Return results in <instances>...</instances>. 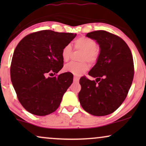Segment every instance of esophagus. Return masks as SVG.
<instances>
[{
	"mask_svg": "<svg viewBox=\"0 0 146 146\" xmlns=\"http://www.w3.org/2000/svg\"><path fill=\"white\" fill-rule=\"evenodd\" d=\"M74 82H79V78H78L76 76L74 77Z\"/></svg>",
	"mask_w": 146,
	"mask_h": 146,
	"instance_id": "obj_1",
	"label": "esophagus"
}]
</instances>
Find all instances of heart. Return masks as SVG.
<instances>
[{"label":"heart","instance_id":"1","mask_svg":"<svg viewBox=\"0 0 146 146\" xmlns=\"http://www.w3.org/2000/svg\"><path fill=\"white\" fill-rule=\"evenodd\" d=\"M76 50L82 51L80 57L81 61H87L90 64H94L98 60L100 55V49L96 46V42L92 38L82 36L77 38L74 42ZM72 49L70 44L66 45L62 50L61 56L64 62H68L70 58ZM64 71L66 72L79 76L86 72L88 65L85 62H70L64 66Z\"/></svg>","mask_w":146,"mask_h":146}]
</instances>
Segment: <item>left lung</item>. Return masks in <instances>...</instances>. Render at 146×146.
Segmentation results:
<instances>
[{"instance_id": "8db88e82", "label": "left lung", "mask_w": 146, "mask_h": 146, "mask_svg": "<svg viewBox=\"0 0 146 146\" xmlns=\"http://www.w3.org/2000/svg\"><path fill=\"white\" fill-rule=\"evenodd\" d=\"M99 44L100 55L88 74L95 80L81 78L80 103L86 111L104 116L116 110L127 96L134 68L130 49L124 40L105 31L88 33Z\"/></svg>"}]
</instances>
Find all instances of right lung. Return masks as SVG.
<instances>
[{
	"label": "right lung",
	"instance_id": "right-lung-1",
	"mask_svg": "<svg viewBox=\"0 0 146 146\" xmlns=\"http://www.w3.org/2000/svg\"><path fill=\"white\" fill-rule=\"evenodd\" d=\"M76 36L45 30L26 36L18 44L12 59L11 78L18 99L29 112L42 116L59 107L72 83V75H55L62 68V50Z\"/></svg>",
	"mask_w": 146,
	"mask_h": 146
}]
</instances>
